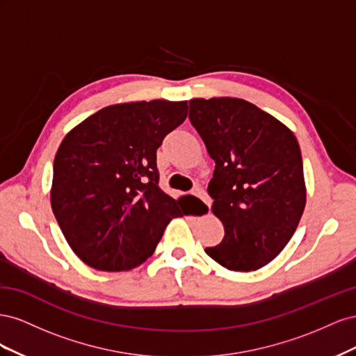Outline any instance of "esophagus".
Returning a JSON list of instances; mask_svg holds the SVG:
<instances>
[{
  "label": "esophagus",
  "instance_id": "esophagus-1",
  "mask_svg": "<svg viewBox=\"0 0 356 356\" xmlns=\"http://www.w3.org/2000/svg\"><path fill=\"white\" fill-rule=\"evenodd\" d=\"M193 196H196V197H199L204 204H207V207L209 208L211 207V199H209V196L207 195V191H204L203 188H200V187H196L195 190H193V193H191Z\"/></svg>",
  "mask_w": 356,
  "mask_h": 356
}]
</instances>
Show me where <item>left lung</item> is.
<instances>
[{"label":"left lung","instance_id":"1","mask_svg":"<svg viewBox=\"0 0 356 356\" xmlns=\"http://www.w3.org/2000/svg\"><path fill=\"white\" fill-rule=\"evenodd\" d=\"M188 117L215 160L208 193L224 225L221 243L204 252L229 270H257L284 250L305 211L297 138L238 98L191 99Z\"/></svg>","mask_w":356,"mask_h":356}]
</instances>
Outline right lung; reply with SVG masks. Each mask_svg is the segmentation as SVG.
Listing matches in <instances>:
<instances>
[{"label":"right lung","instance_id":"obj_1","mask_svg":"<svg viewBox=\"0 0 356 356\" xmlns=\"http://www.w3.org/2000/svg\"><path fill=\"white\" fill-rule=\"evenodd\" d=\"M187 101L105 106L67 134L53 161L51 209L88 266L124 272L152 257L179 200L159 187L157 148L187 117Z\"/></svg>","mask_w":356,"mask_h":356}]
</instances>
